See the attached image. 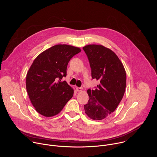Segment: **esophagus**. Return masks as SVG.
Returning a JSON list of instances; mask_svg holds the SVG:
<instances>
[{"instance_id":"esophagus-1","label":"esophagus","mask_w":157,"mask_h":157,"mask_svg":"<svg viewBox=\"0 0 157 157\" xmlns=\"http://www.w3.org/2000/svg\"><path fill=\"white\" fill-rule=\"evenodd\" d=\"M76 90L77 91H82V87H76Z\"/></svg>"}]
</instances>
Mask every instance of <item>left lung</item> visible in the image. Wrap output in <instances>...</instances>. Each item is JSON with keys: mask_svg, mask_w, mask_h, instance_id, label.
Segmentation results:
<instances>
[{"mask_svg": "<svg viewBox=\"0 0 157 157\" xmlns=\"http://www.w3.org/2000/svg\"><path fill=\"white\" fill-rule=\"evenodd\" d=\"M91 68L93 79L100 83L94 90H87L89 101L84 105L85 113L93 120L105 119L116 110L126 87V73L116 53L100 44L84 47Z\"/></svg>", "mask_w": 157, "mask_h": 157, "instance_id": "obj_1", "label": "left lung"}]
</instances>
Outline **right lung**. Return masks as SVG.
<instances>
[{
	"instance_id": "add662e5",
	"label": "right lung",
	"mask_w": 157,
	"mask_h": 157,
	"mask_svg": "<svg viewBox=\"0 0 157 157\" xmlns=\"http://www.w3.org/2000/svg\"><path fill=\"white\" fill-rule=\"evenodd\" d=\"M81 49L68 44H56L40 53L33 61L26 76L30 100L39 114L52 117L59 114L74 94L65 81L67 66Z\"/></svg>"
}]
</instances>
